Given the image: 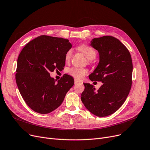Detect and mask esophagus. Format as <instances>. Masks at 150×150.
Segmentation results:
<instances>
[{
    "mask_svg": "<svg viewBox=\"0 0 150 150\" xmlns=\"http://www.w3.org/2000/svg\"><path fill=\"white\" fill-rule=\"evenodd\" d=\"M80 83V81H79L77 80V79H75V80H74V83H75V85L77 84V83Z\"/></svg>",
    "mask_w": 150,
    "mask_h": 150,
    "instance_id": "esophagus-1",
    "label": "esophagus"
}]
</instances>
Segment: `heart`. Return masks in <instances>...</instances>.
Returning a JSON list of instances; mask_svg holds the SVG:
<instances>
[{"label": "heart", "instance_id": "obj_1", "mask_svg": "<svg viewBox=\"0 0 150 150\" xmlns=\"http://www.w3.org/2000/svg\"><path fill=\"white\" fill-rule=\"evenodd\" d=\"M78 49L81 52H82L83 53V55H84L88 59H89V60H92V59H94L96 55H97L96 51L92 47H90L87 45H81L78 47ZM72 53H73V50L72 49L69 50L67 52L65 55L66 61L68 62L69 60L71 57ZM68 72L72 76H73L75 78L78 79H82L87 73L86 69L79 67H73L69 69Z\"/></svg>", "mask_w": 150, "mask_h": 150}]
</instances>
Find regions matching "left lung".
Instances as JSON below:
<instances>
[{"label":"left lung","mask_w":150,"mask_h":150,"mask_svg":"<svg viewBox=\"0 0 150 150\" xmlns=\"http://www.w3.org/2000/svg\"><path fill=\"white\" fill-rule=\"evenodd\" d=\"M91 45L99 53V63L89 79L103 84L96 89L93 85L83 83L85 89L81 98L90 112L105 117L116 112L127 97L132 86V62L127 48L114 37L94 38Z\"/></svg>","instance_id":"left-lung-1"}]
</instances>
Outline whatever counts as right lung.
Instances as JSON below:
<instances>
[{"instance_id": "1", "label": "right lung", "mask_w": 150, "mask_h": 150, "mask_svg": "<svg viewBox=\"0 0 150 150\" xmlns=\"http://www.w3.org/2000/svg\"><path fill=\"white\" fill-rule=\"evenodd\" d=\"M71 47L67 39L40 35L27 44L20 53L16 84L23 100L35 112L48 114L56 110L73 86L72 76L64 74L57 82L49 73L63 69L65 55Z\"/></svg>"}]
</instances>
